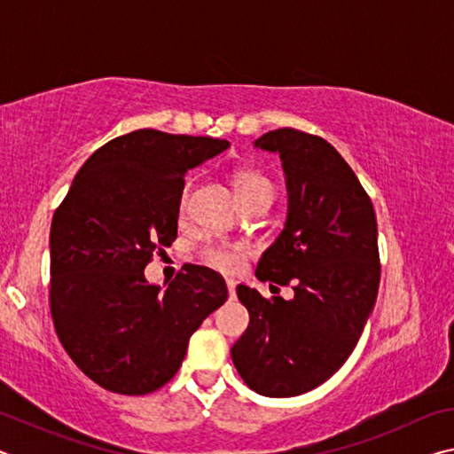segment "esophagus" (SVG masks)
Wrapping results in <instances>:
<instances>
[{
  "label": "esophagus",
  "mask_w": 454,
  "mask_h": 454,
  "mask_svg": "<svg viewBox=\"0 0 454 454\" xmlns=\"http://www.w3.org/2000/svg\"><path fill=\"white\" fill-rule=\"evenodd\" d=\"M226 286H228V296H230V301H232V298H236V280L228 278V280H226Z\"/></svg>",
  "instance_id": "1"
}]
</instances>
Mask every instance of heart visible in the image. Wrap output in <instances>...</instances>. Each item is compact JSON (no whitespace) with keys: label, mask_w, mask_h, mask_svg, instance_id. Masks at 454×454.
Returning a JSON list of instances; mask_svg holds the SVG:
<instances>
[{"label":"heart","mask_w":454,"mask_h":454,"mask_svg":"<svg viewBox=\"0 0 454 454\" xmlns=\"http://www.w3.org/2000/svg\"><path fill=\"white\" fill-rule=\"evenodd\" d=\"M234 186H236V194L240 200L250 198V196H258V194H272L274 196L272 182L268 180L266 176H262L260 172H254V170L238 172L234 178ZM188 192H190V186L186 184L182 190V196H180V212L182 214H184V210H186ZM246 254H248V248H246L244 244L212 242V244H206L202 248V258L206 260V262L222 272L238 270L242 264V258Z\"/></svg>","instance_id":"obj_1"}]
</instances>
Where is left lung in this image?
Listing matches in <instances>:
<instances>
[{
  "label": "left lung",
  "mask_w": 454,
  "mask_h": 454,
  "mask_svg": "<svg viewBox=\"0 0 454 454\" xmlns=\"http://www.w3.org/2000/svg\"><path fill=\"white\" fill-rule=\"evenodd\" d=\"M254 148L278 153L288 192L284 230L256 278L292 282L294 298L266 301L238 284L250 325L230 355L252 390L284 398L320 387L355 350L379 294V230L356 174L320 136L280 128Z\"/></svg>",
  "instance_id": "1"
}]
</instances>
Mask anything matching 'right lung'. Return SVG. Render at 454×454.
I'll use <instances>...</instances> for the list:
<instances>
[{
	"instance_id": "right-lung-1",
	"label": "right lung",
	"mask_w": 454,
	"mask_h": 454,
	"mask_svg": "<svg viewBox=\"0 0 454 454\" xmlns=\"http://www.w3.org/2000/svg\"><path fill=\"white\" fill-rule=\"evenodd\" d=\"M226 140L136 129L80 168L53 214L50 306L61 347L118 395H148L178 372L190 336L228 298L212 268L186 264L162 290L144 276L178 234L184 176Z\"/></svg>"
}]
</instances>
